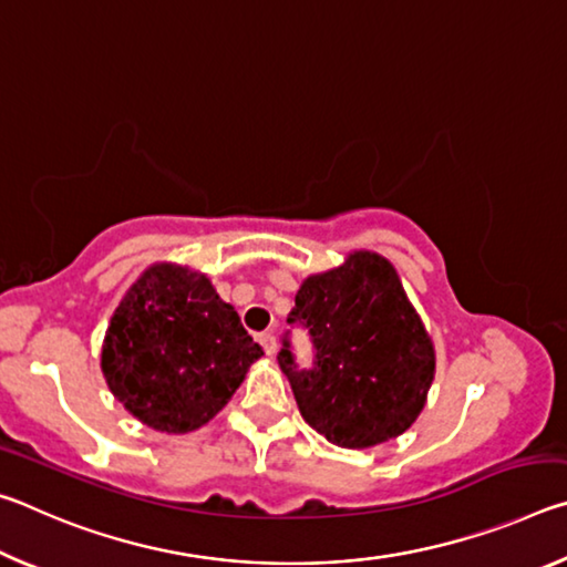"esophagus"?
Wrapping results in <instances>:
<instances>
[{"label":"esophagus","mask_w":567,"mask_h":567,"mask_svg":"<svg viewBox=\"0 0 567 567\" xmlns=\"http://www.w3.org/2000/svg\"><path fill=\"white\" fill-rule=\"evenodd\" d=\"M257 340H260V344H262L267 354H275V352H277V340H275V334H272V332H262V334H257Z\"/></svg>","instance_id":"obj_1"}]
</instances>
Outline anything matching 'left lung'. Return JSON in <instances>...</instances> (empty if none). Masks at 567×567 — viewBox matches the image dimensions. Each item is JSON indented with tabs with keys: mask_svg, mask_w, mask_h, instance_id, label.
Here are the masks:
<instances>
[{
	"mask_svg": "<svg viewBox=\"0 0 567 567\" xmlns=\"http://www.w3.org/2000/svg\"><path fill=\"white\" fill-rule=\"evenodd\" d=\"M287 322L305 328L315 350L312 368H300L285 332L277 354L307 425L362 450L415 422L435 378V350L385 257L352 252L307 277Z\"/></svg>",
	"mask_w": 567,
	"mask_h": 567,
	"instance_id": "8db88e82",
	"label": "left lung"
}]
</instances>
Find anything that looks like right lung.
I'll return each mask as SVG.
<instances>
[{"label": "right lung", "mask_w": 567, "mask_h": 567, "mask_svg": "<svg viewBox=\"0 0 567 567\" xmlns=\"http://www.w3.org/2000/svg\"><path fill=\"white\" fill-rule=\"evenodd\" d=\"M262 348L203 272L152 265L112 315L102 344L104 380L124 408L159 433L213 420Z\"/></svg>", "instance_id": "obj_1"}]
</instances>
